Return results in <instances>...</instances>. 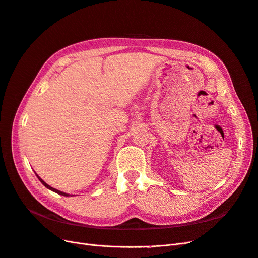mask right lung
Segmentation results:
<instances>
[{
	"instance_id": "right-lung-1",
	"label": "right lung",
	"mask_w": 258,
	"mask_h": 258,
	"mask_svg": "<svg viewBox=\"0 0 258 258\" xmlns=\"http://www.w3.org/2000/svg\"><path fill=\"white\" fill-rule=\"evenodd\" d=\"M36 176H38V175H36ZM38 178L40 179V181H41V182L43 183V185H44V186H45V187H46V188H48V189H50L51 191H54V192H56V194H58V195H62V196H66V197H68V196H69V195H67V194H64V192H61V191H59V190H57V189H55V188H51L50 186H48V185H47V183H46V182H44V181H43V180H42V179H41V178L39 177V176H38Z\"/></svg>"
}]
</instances>
